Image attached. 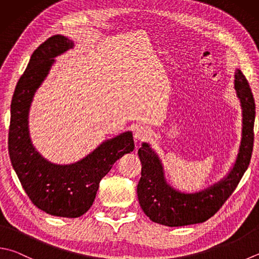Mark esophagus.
<instances>
[{
	"label": "esophagus",
	"mask_w": 259,
	"mask_h": 259,
	"mask_svg": "<svg viewBox=\"0 0 259 259\" xmlns=\"http://www.w3.org/2000/svg\"><path fill=\"white\" fill-rule=\"evenodd\" d=\"M151 134H152V131L148 126H138L134 132V139L140 142V141L148 140Z\"/></svg>",
	"instance_id": "34e87169"
}]
</instances>
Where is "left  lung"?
<instances>
[{
	"instance_id": "1",
	"label": "left lung",
	"mask_w": 259,
	"mask_h": 259,
	"mask_svg": "<svg viewBox=\"0 0 259 259\" xmlns=\"http://www.w3.org/2000/svg\"><path fill=\"white\" fill-rule=\"evenodd\" d=\"M235 89L242 109L240 146L230 172L211 187L193 194L175 189L165 180L163 165L158 154L149 143H142L138 152L142 163L138 197L150 220L167 227L205 222L235 192L250 162L255 121V101L248 81L239 69L235 72Z\"/></svg>"
}]
</instances>
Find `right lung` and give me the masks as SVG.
Instances as JSON below:
<instances>
[{
	"label": "right lung",
	"mask_w": 259,
	"mask_h": 259,
	"mask_svg": "<svg viewBox=\"0 0 259 259\" xmlns=\"http://www.w3.org/2000/svg\"><path fill=\"white\" fill-rule=\"evenodd\" d=\"M73 46L69 38L55 35L32 53L14 90L9 128L10 159L24 192L39 209L62 218L84 214L95 201L100 180L117 160L134 150L130 131L105 141L85 158L71 164L52 163L32 145L28 117L33 96L50 73L54 58Z\"/></svg>",
	"instance_id": "right-lung-1"
}]
</instances>
